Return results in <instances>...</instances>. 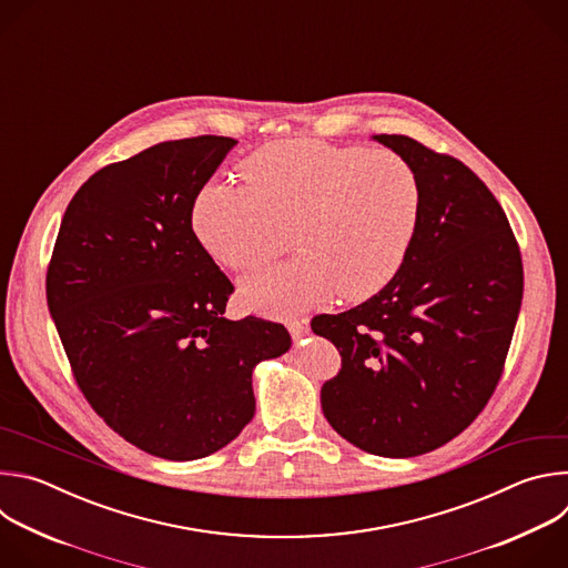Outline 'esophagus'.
Wrapping results in <instances>:
<instances>
[{
  "instance_id": "esophagus-1",
  "label": "esophagus",
  "mask_w": 568,
  "mask_h": 568,
  "mask_svg": "<svg viewBox=\"0 0 568 568\" xmlns=\"http://www.w3.org/2000/svg\"><path fill=\"white\" fill-rule=\"evenodd\" d=\"M287 331L292 335V339H303L310 333V321L307 318H296L287 323Z\"/></svg>"
}]
</instances>
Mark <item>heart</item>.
Here are the masks:
<instances>
[{
	"mask_svg": "<svg viewBox=\"0 0 568 568\" xmlns=\"http://www.w3.org/2000/svg\"><path fill=\"white\" fill-rule=\"evenodd\" d=\"M247 186L209 180L191 224L204 252L245 272L270 261L290 231L301 252L240 283V298L265 314H294L333 298L362 301L402 267L423 213V184L390 150L290 139L242 164Z\"/></svg>",
	"mask_w": 568,
	"mask_h": 568,
	"instance_id": "1",
	"label": "heart"
}]
</instances>
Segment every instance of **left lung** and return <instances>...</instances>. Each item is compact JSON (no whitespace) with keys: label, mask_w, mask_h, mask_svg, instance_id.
I'll list each match as a JSON object with an SVG mask.
<instances>
[{"label":"left lung","mask_w":568,"mask_h":568,"mask_svg":"<svg viewBox=\"0 0 568 568\" xmlns=\"http://www.w3.org/2000/svg\"><path fill=\"white\" fill-rule=\"evenodd\" d=\"M373 139L416 169L420 222L397 274L362 305L314 316L312 331L342 355L323 416L355 447L407 458L449 443L488 404L524 267L501 204L463 161L404 134Z\"/></svg>","instance_id":"8db88e82"}]
</instances>
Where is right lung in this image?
<instances>
[{
  "mask_svg": "<svg viewBox=\"0 0 568 568\" xmlns=\"http://www.w3.org/2000/svg\"><path fill=\"white\" fill-rule=\"evenodd\" d=\"M235 143L164 141L101 169L69 202L47 272L80 390L159 458L229 445L254 418L256 364L292 346L281 323L224 318L233 285L193 233V200Z\"/></svg>",
  "mask_w": 568,
  "mask_h": 568,
  "instance_id": "add662e5",
  "label": "right lung"
}]
</instances>
